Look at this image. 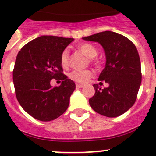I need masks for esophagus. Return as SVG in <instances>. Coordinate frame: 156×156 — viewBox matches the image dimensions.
<instances>
[{
    "mask_svg": "<svg viewBox=\"0 0 156 156\" xmlns=\"http://www.w3.org/2000/svg\"><path fill=\"white\" fill-rule=\"evenodd\" d=\"M76 86L77 88H82V87H83V85L80 84V83H76Z\"/></svg>",
    "mask_w": 156,
    "mask_h": 156,
    "instance_id": "esophagus-1",
    "label": "esophagus"
}]
</instances>
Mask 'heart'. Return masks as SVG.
Segmentation results:
<instances>
[{"mask_svg":"<svg viewBox=\"0 0 156 156\" xmlns=\"http://www.w3.org/2000/svg\"><path fill=\"white\" fill-rule=\"evenodd\" d=\"M79 50L82 52L85 56L90 58V61L98 64V61L94 58L98 55V50L94 45L90 44H83L79 46ZM69 60V51L66 48L61 54L60 62L63 67H67ZM94 76V72L91 69L85 70H73L69 74V77L78 83H85Z\"/></svg>","mask_w":156,"mask_h":156,"instance_id":"heart-1","label":"heart"}]
</instances>
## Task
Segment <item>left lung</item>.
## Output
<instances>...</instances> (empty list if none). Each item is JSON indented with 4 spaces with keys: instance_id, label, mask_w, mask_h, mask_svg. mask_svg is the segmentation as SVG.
Masks as SVG:
<instances>
[{
    "instance_id": "1",
    "label": "left lung",
    "mask_w": 156,
    "mask_h": 156,
    "mask_svg": "<svg viewBox=\"0 0 156 156\" xmlns=\"http://www.w3.org/2000/svg\"><path fill=\"white\" fill-rule=\"evenodd\" d=\"M83 40L98 42L102 46L106 62L99 76L101 89L94 84L95 94L89 104L96 112L107 117H117L131 108L137 99L141 83V68L138 51L128 38L115 32L105 31Z\"/></svg>"
}]
</instances>
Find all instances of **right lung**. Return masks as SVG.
<instances>
[{"instance_id":"add662e5","label":"right lung","mask_w":156,"mask_h":156,"mask_svg":"<svg viewBox=\"0 0 156 156\" xmlns=\"http://www.w3.org/2000/svg\"><path fill=\"white\" fill-rule=\"evenodd\" d=\"M73 38L41 36L30 41L18 53L13 83L18 101L38 120L51 121L62 115L76 89L75 83L62 73L60 57ZM62 80L52 87L50 80Z\"/></svg>"}]
</instances>
